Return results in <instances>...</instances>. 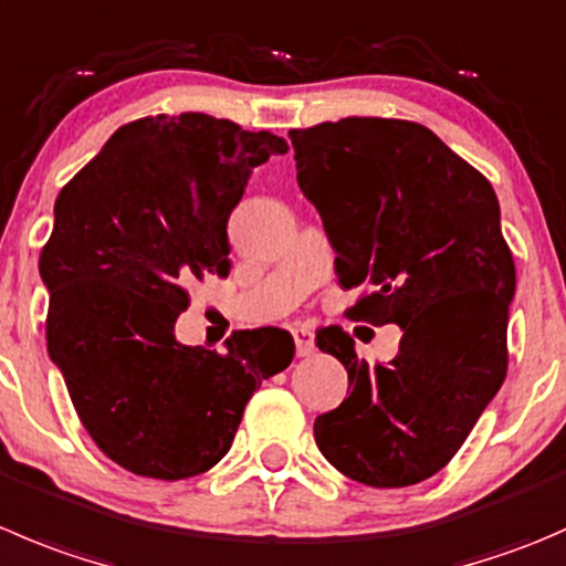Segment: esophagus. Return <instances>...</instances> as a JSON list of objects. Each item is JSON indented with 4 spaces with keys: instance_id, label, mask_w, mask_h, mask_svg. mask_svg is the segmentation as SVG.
<instances>
[{
    "instance_id": "34e87169",
    "label": "esophagus",
    "mask_w": 566,
    "mask_h": 566,
    "mask_svg": "<svg viewBox=\"0 0 566 566\" xmlns=\"http://www.w3.org/2000/svg\"><path fill=\"white\" fill-rule=\"evenodd\" d=\"M293 339H295V354H298V356L315 354V334H312L306 326H295L293 328Z\"/></svg>"
}]
</instances>
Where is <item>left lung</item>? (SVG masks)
<instances>
[{"mask_svg":"<svg viewBox=\"0 0 566 566\" xmlns=\"http://www.w3.org/2000/svg\"><path fill=\"white\" fill-rule=\"evenodd\" d=\"M290 140L339 287L361 293L350 317L403 332L387 365L359 359L343 328L317 332L350 395L317 417L315 442L359 484H420L451 462L506 378L517 276L497 196L411 120H326Z\"/></svg>","mask_w":566,"mask_h":566,"instance_id":"8db88e82","label":"left lung"}]
</instances>
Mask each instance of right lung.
Here are the masks:
<instances>
[{"label":"right lung","instance_id":"1","mask_svg":"<svg viewBox=\"0 0 566 566\" xmlns=\"http://www.w3.org/2000/svg\"><path fill=\"white\" fill-rule=\"evenodd\" d=\"M284 137L205 113L137 118L60 190L43 245L46 345L82 426L124 470L179 481L232 448L243 409L293 361L284 328L182 345L188 284L229 273L227 223Z\"/></svg>","mask_w":566,"mask_h":566}]
</instances>
